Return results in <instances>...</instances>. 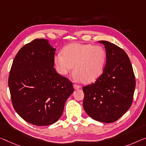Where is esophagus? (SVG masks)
Here are the masks:
<instances>
[{"mask_svg":"<svg viewBox=\"0 0 146 146\" xmlns=\"http://www.w3.org/2000/svg\"><path fill=\"white\" fill-rule=\"evenodd\" d=\"M73 88L75 90H77V89H79L80 86L79 85H78L77 84H73Z\"/></svg>","mask_w":146,"mask_h":146,"instance_id":"1","label":"esophagus"}]
</instances>
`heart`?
Here are the masks:
<instances>
[{
  "instance_id": "obj_1",
  "label": "heart",
  "mask_w": 146,
  "mask_h": 146,
  "mask_svg": "<svg viewBox=\"0 0 146 146\" xmlns=\"http://www.w3.org/2000/svg\"><path fill=\"white\" fill-rule=\"evenodd\" d=\"M62 54L54 57L56 70L66 75L73 68L75 78L84 83L94 82L103 73L106 62V52L100 45L74 43L65 47Z\"/></svg>"
}]
</instances>
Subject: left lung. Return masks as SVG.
Returning <instances> with one entry per match:
<instances>
[{
    "instance_id": "obj_1",
    "label": "left lung",
    "mask_w": 146,
    "mask_h": 146,
    "mask_svg": "<svg viewBox=\"0 0 146 146\" xmlns=\"http://www.w3.org/2000/svg\"><path fill=\"white\" fill-rule=\"evenodd\" d=\"M99 42L105 45L106 65L96 82L82 88L83 107L92 119L112 123L120 118L133 103L135 77L124 50L109 41Z\"/></svg>"
}]
</instances>
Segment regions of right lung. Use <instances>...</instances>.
<instances>
[{
  "instance_id": "1",
  "label": "right lung",
  "mask_w": 146,
  "mask_h": 146,
  "mask_svg": "<svg viewBox=\"0 0 146 146\" xmlns=\"http://www.w3.org/2000/svg\"><path fill=\"white\" fill-rule=\"evenodd\" d=\"M55 50L47 40L35 39L21 48L11 67L8 86L13 106L34 125L57 121L74 91L72 82L55 70Z\"/></svg>"
}]
</instances>
